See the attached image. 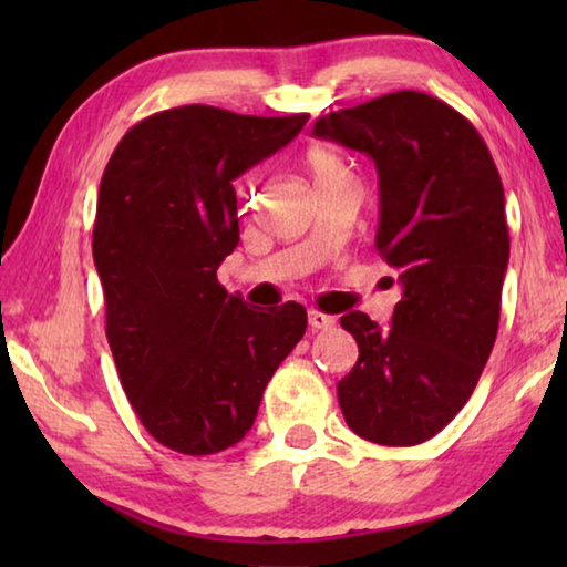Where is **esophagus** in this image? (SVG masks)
Wrapping results in <instances>:
<instances>
[{
	"label": "esophagus",
	"instance_id": "1",
	"mask_svg": "<svg viewBox=\"0 0 567 567\" xmlns=\"http://www.w3.org/2000/svg\"><path fill=\"white\" fill-rule=\"evenodd\" d=\"M307 322H310L312 330H330L334 324V318H330V315H324V312H318V310H310L307 312Z\"/></svg>",
	"mask_w": 567,
	"mask_h": 567
}]
</instances>
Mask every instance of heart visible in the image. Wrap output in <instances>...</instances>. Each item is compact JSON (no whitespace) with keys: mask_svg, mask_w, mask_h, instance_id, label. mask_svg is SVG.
Masks as SVG:
<instances>
[{"mask_svg":"<svg viewBox=\"0 0 567 567\" xmlns=\"http://www.w3.org/2000/svg\"><path fill=\"white\" fill-rule=\"evenodd\" d=\"M307 169H310V175L315 179V185H322V182H330V179H338L342 175H350V169L344 162L334 155L330 150H310L307 152Z\"/></svg>","mask_w":567,"mask_h":567,"instance_id":"b5f03b06","label":"heart"}]
</instances>
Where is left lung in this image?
Instances as JSON below:
<instances>
[{
  "mask_svg": "<svg viewBox=\"0 0 567 567\" xmlns=\"http://www.w3.org/2000/svg\"><path fill=\"white\" fill-rule=\"evenodd\" d=\"M312 134L375 162V245L402 287L388 330L342 315L360 348L338 382L342 415L370 443H425L473 395L497 338L511 257L501 175L473 124L425 92L330 112Z\"/></svg>",
  "mask_w": 567,
  "mask_h": 567,
  "instance_id": "8db88e82",
  "label": "left lung"
}]
</instances>
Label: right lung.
Instances as JSON below:
<instances>
[{
	"instance_id": "obj_1",
	"label": "right lung",
	"mask_w": 567,
	"mask_h": 567,
	"mask_svg": "<svg viewBox=\"0 0 567 567\" xmlns=\"http://www.w3.org/2000/svg\"><path fill=\"white\" fill-rule=\"evenodd\" d=\"M307 120L187 104L134 124L104 167L92 255L112 358L147 433L182 455L237 445L305 334L302 305L247 307L217 267L239 243L233 182Z\"/></svg>"
}]
</instances>
